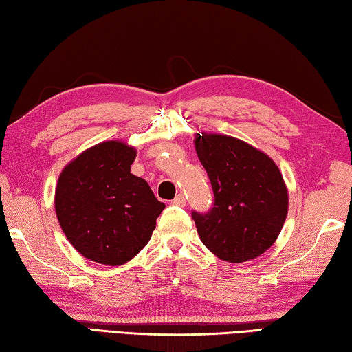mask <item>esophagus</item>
<instances>
[{
    "label": "esophagus",
    "instance_id": "obj_1",
    "mask_svg": "<svg viewBox=\"0 0 352 352\" xmlns=\"http://www.w3.org/2000/svg\"><path fill=\"white\" fill-rule=\"evenodd\" d=\"M172 204L177 205V206H184V205H186V199H184L183 194H178L177 197L172 200Z\"/></svg>",
    "mask_w": 352,
    "mask_h": 352
}]
</instances>
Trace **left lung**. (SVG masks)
Returning a JSON list of instances; mask_svg holds the SVG:
<instances>
[{"label":"left lung","instance_id":"left-lung-1","mask_svg":"<svg viewBox=\"0 0 352 352\" xmlns=\"http://www.w3.org/2000/svg\"><path fill=\"white\" fill-rule=\"evenodd\" d=\"M194 142L214 190L210 211H192L201 242L233 264L258 258L275 243L287 217L283 174L264 152L233 136L197 133Z\"/></svg>","mask_w":352,"mask_h":352}]
</instances>
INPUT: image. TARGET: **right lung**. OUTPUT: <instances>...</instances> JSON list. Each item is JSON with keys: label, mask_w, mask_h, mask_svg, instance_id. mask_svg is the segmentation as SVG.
<instances>
[{"label": "right lung", "mask_w": 352, "mask_h": 352, "mask_svg": "<svg viewBox=\"0 0 352 352\" xmlns=\"http://www.w3.org/2000/svg\"><path fill=\"white\" fill-rule=\"evenodd\" d=\"M135 158L132 146L105 141L82 152L58 177V223L87 259L126 264L151 241L164 204L146 180L130 174Z\"/></svg>", "instance_id": "1"}]
</instances>
